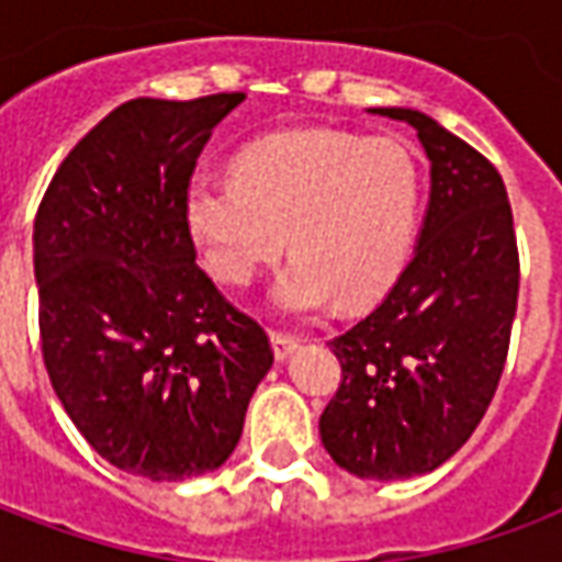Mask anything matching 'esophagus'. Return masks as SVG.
Instances as JSON below:
<instances>
[{"mask_svg": "<svg viewBox=\"0 0 562 562\" xmlns=\"http://www.w3.org/2000/svg\"><path fill=\"white\" fill-rule=\"evenodd\" d=\"M270 342H273V355L282 361V358H289L301 346V337H294L289 330H270Z\"/></svg>", "mask_w": 562, "mask_h": 562, "instance_id": "esophagus-1", "label": "esophagus"}]
</instances>
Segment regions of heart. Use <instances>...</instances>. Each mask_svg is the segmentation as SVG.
I'll return each mask as SVG.
<instances>
[{
    "label": "heart",
    "mask_w": 562,
    "mask_h": 562,
    "mask_svg": "<svg viewBox=\"0 0 562 562\" xmlns=\"http://www.w3.org/2000/svg\"><path fill=\"white\" fill-rule=\"evenodd\" d=\"M422 204L409 144L337 128L270 135L240 149L234 180L201 177L186 189V228L204 268L246 285L285 249L273 282L285 313H318L340 294L367 304L401 277Z\"/></svg>",
    "instance_id": "b5f03b06"
}]
</instances>
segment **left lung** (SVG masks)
<instances>
[{"label":"left lung","instance_id":"obj_1","mask_svg":"<svg viewBox=\"0 0 562 562\" xmlns=\"http://www.w3.org/2000/svg\"><path fill=\"white\" fill-rule=\"evenodd\" d=\"M376 114L418 132L430 204L385 301L330 340L342 379L318 430L337 467L391 482L442 467L487 413L506 367L520 261L494 165L427 114Z\"/></svg>","mask_w":562,"mask_h":562}]
</instances>
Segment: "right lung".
<instances>
[{"label": "right lung", "mask_w": 562, "mask_h": 562, "mask_svg": "<svg viewBox=\"0 0 562 562\" xmlns=\"http://www.w3.org/2000/svg\"><path fill=\"white\" fill-rule=\"evenodd\" d=\"M244 99L120 104L63 159L35 213L56 397L108 463L153 482L222 467L273 364L265 328L195 265L183 216L201 149Z\"/></svg>", "instance_id": "1"}]
</instances>
